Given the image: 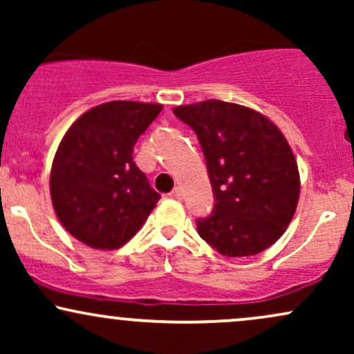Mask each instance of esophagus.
<instances>
[{"mask_svg": "<svg viewBox=\"0 0 354 354\" xmlns=\"http://www.w3.org/2000/svg\"><path fill=\"white\" fill-rule=\"evenodd\" d=\"M169 198H174V200H181V196H183V193H181V188H174L171 193L168 194Z\"/></svg>", "mask_w": 354, "mask_h": 354, "instance_id": "obj_1", "label": "esophagus"}]
</instances>
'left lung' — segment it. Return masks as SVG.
I'll return each instance as SVG.
<instances>
[{
	"label": "left lung",
	"instance_id": "8db88e82",
	"mask_svg": "<svg viewBox=\"0 0 354 354\" xmlns=\"http://www.w3.org/2000/svg\"><path fill=\"white\" fill-rule=\"evenodd\" d=\"M173 113L196 133L213 186V211L196 219L200 236L230 258L278 241L299 198L298 165L283 133L261 113L219 100Z\"/></svg>",
	"mask_w": 354,
	"mask_h": 354
}]
</instances>
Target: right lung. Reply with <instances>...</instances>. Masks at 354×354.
Listing matches in <instances>:
<instances>
[{"mask_svg": "<svg viewBox=\"0 0 354 354\" xmlns=\"http://www.w3.org/2000/svg\"><path fill=\"white\" fill-rule=\"evenodd\" d=\"M161 109L158 103L109 101L80 116L61 140L50 176L53 208L84 245H126L161 198L133 161L138 138Z\"/></svg>", "mask_w": 354, "mask_h": 354, "instance_id": "right-lung-1", "label": "right lung"}]
</instances>
